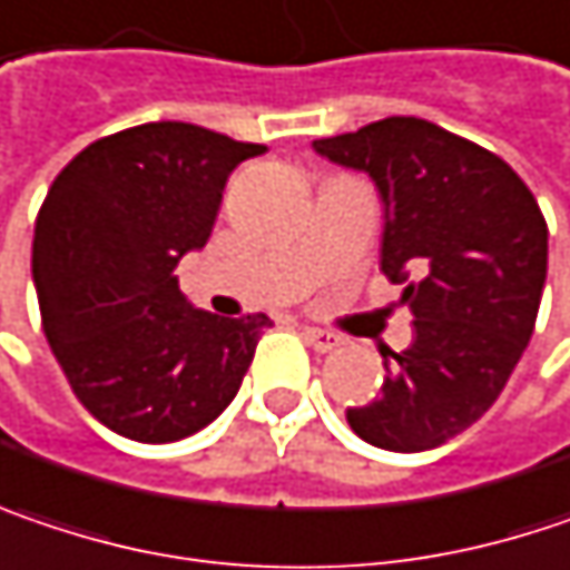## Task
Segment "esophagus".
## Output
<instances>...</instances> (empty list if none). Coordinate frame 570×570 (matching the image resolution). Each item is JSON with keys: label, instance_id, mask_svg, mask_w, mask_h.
Returning a JSON list of instances; mask_svg holds the SVG:
<instances>
[{"label": "esophagus", "instance_id": "34e87169", "mask_svg": "<svg viewBox=\"0 0 570 570\" xmlns=\"http://www.w3.org/2000/svg\"><path fill=\"white\" fill-rule=\"evenodd\" d=\"M303 338L316 348V352H333L342 345V338L336 333H326V330H320V326H303Z\"/></svg>", "mask_w": 570, "mask_h": 570}]
</instances>
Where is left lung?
<instances>
[{
  "label": "left lung",
  "mask_w": 570,
  "mask_h": 570,
  "mask_svg": "<svg viewBox=\"0 0 570 570\" xmlns=\"http://www.w3.org/2000/svg\"><path fill=\"white\" fill-rule=\"evenodd\" d=\"M313 149L375 181L382 271L414 313V342L389 352L382 394L345 421L394 453L440 446L490 411L532 338L548 274L542 208L495 153L417 117Z\"/></svg>",
  "instance_id": "obj_1"
}]
</instances>
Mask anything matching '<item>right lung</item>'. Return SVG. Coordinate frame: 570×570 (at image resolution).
Listing matches in <instances>:
<instances>
[{
  "label": "right lung",
  "instance_id": "right-lung-1",
  "mask_svg": "<svg viewBox=\"0 0 570 570\" xmlns=\"http://www.w3.org/2000/svg\"><path fill=\"white\" fill-rule=\"evenodd\" d=\"M267 146L195 124H142L80 149L31 244L41 326L78 401L139 443L212 424L240 389L264 313L195 309L176 267L212 237L234 169Z\"/></svg>",
  "mask_w": 570,
  "mask_h": 570
}]
</instances>
